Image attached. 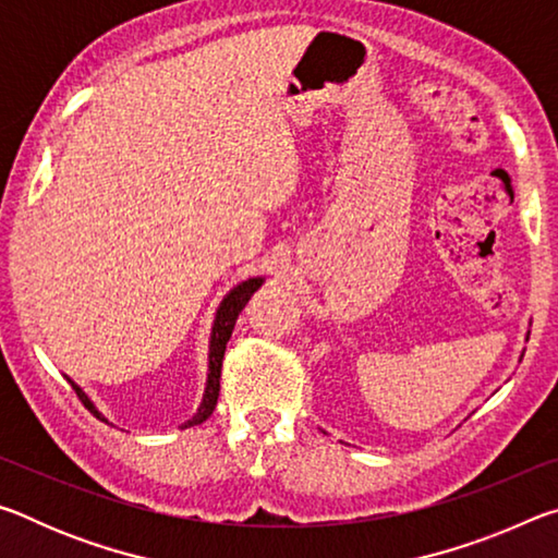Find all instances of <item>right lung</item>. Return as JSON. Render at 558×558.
<instances>
[{"label": "right lung", "instance_id": "right-lung-1", "mask_svg": "<svg viewBox=\"0 0 558 558\" xmlns=\"http://www.w3.org/2000/svg\"><path fill=\"white\" fill-rule=\"evenodd\" d=\"M263 286V278H248L243 280L235 286L229 295H226L221 300L219 310H216V317H214V327H211V342H209V374H206V389H204V399L199 403V409H196V413L189 418L182 428H192V426H199V423H204L209 415L214 413L216 409V401H219V389H221V364H223V352H226V342L231 339V332H233V325L235 319H239L241 310L245 307V302L251 300L253 292H256L258 288ZM69 379V376H65ZM69 384L73 386V391L78 393L81 403L86 405V409L96 415V418L106 421L108 418L102 415L96 405H93V401L88 399V393L81 389L78 384L71 381Z\"/></svg>", "mask_w": 558, "mask_h": 558}]
</instances>
